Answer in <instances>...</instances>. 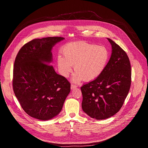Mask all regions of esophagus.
Returning a JSON list of instances; mask_svg holds the SVG:
<instances>
[{
    "mask_svg": "<svg viewBox=\"0 0 148 148\" xmlns=\"http://www.w3.org/2000/svg\"><path fill=\"white\" fill-rule=\"evenodd\" d=\"M75 88H77V86H76L73 85V84H71V90H74V89Z\"/></svg>",
    "mask_w": 148,
    "mask_h": 148,
    "instance_id": "esophagus-1",
    "label": "esophagus"
}]
</instances>
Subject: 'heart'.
Returning a JSON list of instances; mask_svg holds the SVG:
<instances>
[{"label": "heart", "instance_id": "1", "mask_svg": "<svg viewBox=\"0 0 148 148\" xmlns=\"http://www.w3.org/2000/svg\"><path fill=\"white\" fill-rule=\"evenodd\" d=\"M62 53L63 56L60 54L57 57L58 71L63 77H69L74 64L72 77L74 82L96 79L106 67L110 56L105 47L87 41L69 43L63 47Z\"/></svg>", "mask_w": 148, "mask_h": 148}]
</instances>
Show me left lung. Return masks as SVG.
I'll return each instance as SVG.
<instances>
[{
	"label": "left lung",
	"mask_w": 148,
	"mask_h": 148,
	"mask_svg": "<svg viewBox=\"0 0 148 148\" xmlns=\"http://www.w3.org/2000/svg\"><path fill=\"white\" fill-rule=\"evenodd\" d=\"M110 59L101 74L84 84L82 108L92 118L105 119L116 114L129 92L131 84V67L125 51L111 39Z\"/></svg>",
	"instance_id": "left-lung-1"
}]
</instances>
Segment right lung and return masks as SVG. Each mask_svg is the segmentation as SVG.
<instances>
[{"instance_id": "obj_1", "label": "right lung", "mask_w": 148, "mask_h": 148, "mask_svg": "<svg viewBox=\"0 0 148 148\" xmlns=\"http://www.w3.org/2000/svg\"><path fill=\"white\" fill-rule=\"evenodd\" d=\"M64 38L34 39L16 57L13 88L21 107L30 116L47 121L56 116L70 92V83L50 65L53 47Z\"/></svg>"}]
</instances>
